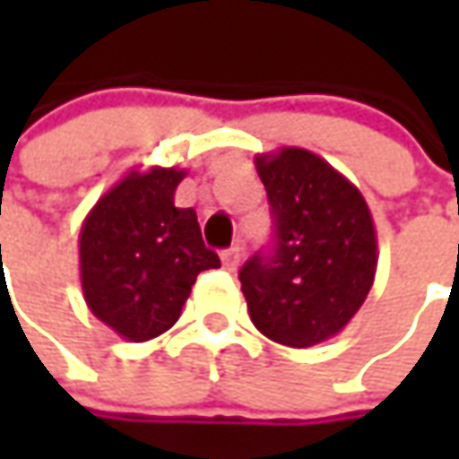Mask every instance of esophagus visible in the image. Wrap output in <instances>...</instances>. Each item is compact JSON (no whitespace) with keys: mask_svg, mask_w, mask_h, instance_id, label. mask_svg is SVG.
I'll return each mask as SVG.
<instances>
[{"mask_svg":"<svg viewBox=\"0 0 459 459\" xmlns=\"http://www.w3.org/2000/svg\"><path fill=\"white\" fill-rule=\"evenodd\" d=\"M239 260H242V250L239 247H230V250L221 253V263H224L227 271H238Z\"/></svg>","mask_w":459,"mask_h":459,"instance_id":"obj_1","label":"esophagus"}]
</instances>
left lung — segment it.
Wrapping results in <instances>:
<instances>
[{
  "instance_id": "obj_1",
  "label": "left lung",
  "mask_w": 459,
  "mask_h": 459,
  "mask_svg": "<svg viewBox=\"0 0 459 459\" xmlns=\"http://www.w3.org/2000/svg\"><path fill=\"white\" fill-rule=\"evenodd\" d=\"M275 224L273 250L239 283L253 325L278 344L311 347L342 332L376 281L378 238L360 188L304 148L257 155Z\"/></svg>"
}]
</instances>
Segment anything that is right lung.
<instances>
[{"mask_svg": "<svg viewBox=\"0 0 459 459\" xmlns=\"http://www.w3.org/2000/svg\"><path fill=\"white\" fill-rule=\"evenodd\" d=\"M186 170H130L86 214L79 235L81 289L91 314L130 342L178 322L196 275L220 268L194 209L173 196Z\"/></svg>", "mask_w": 459, "mask_h": 459, "instance_id": "right-lung-1", "label": "right lung"}]
</instances>
